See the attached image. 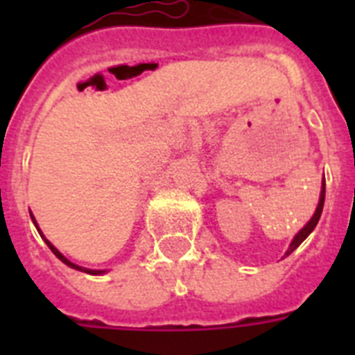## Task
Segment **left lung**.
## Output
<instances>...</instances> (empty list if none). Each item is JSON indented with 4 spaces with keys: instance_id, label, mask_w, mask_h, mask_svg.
<instances>
[{
    "instance_id": "left-lung-1",
    "label": "left lung",
    "mask_w": 355,
    "mask_h": 355,
    "mask_svg": "<svg viewBox=\"0 0 355 355\" xmlns=\"http://www.w3.org/2000/svg\"><path fill=\"white\" fill-rule=\"evenodd\" d=\"M324 195H326V180L322 178V188H320V197H319V205H317V210H315L313 217L304 225V228H300L297 236L293 237L291 245H289V248L286 250V256H289V254H291L293 250H295V248H297L298 245H300V243H302L304 239H306V237L315 230V227H317V223H319L320 219V214H322V208H324Z\"/></svg>"
}]
</instances>
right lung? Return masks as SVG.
<instances>
[{
    "mask_svg": "<svg viewBox=\"0 0 355 355\" xmlns=\"http://www.w3.org/2000/svg\"><path fill=\"white\" fill-rule=\"evenodd\" d=\"M31 219H33V223H35V227H36V230H38V234H40L42 236V239H44V241H46V245L49 248H51V252L55 254V256H57L58 259H60V261H62V263H66L68 265V267H71V269H75V270H83V272H88V275H105V272H107V270H96V269H86V267H80V265H75L73 261H69L68 258H66V256H64L62 252H60V250H58L57 247H55V245H53L51 241H49V239H47L46 236H44V234H42V230H40V227H38V223H36V219H35V216H33V214H31Z\"/></svg>",
    "mask_w": 355,
    "mask_h": 355,
    "instance_id": "1",
    "label": "right lung"
}]
</instances>
